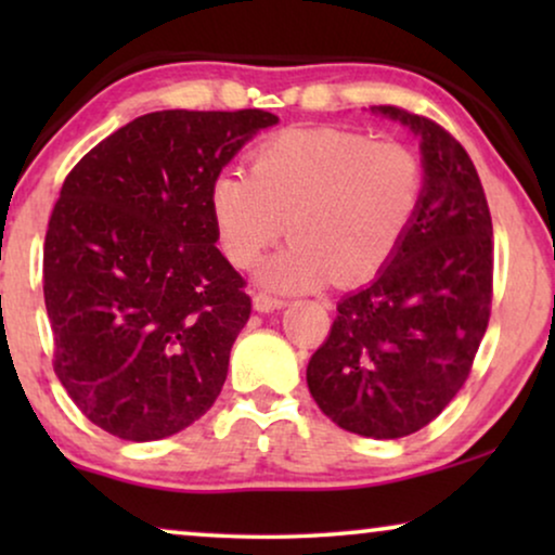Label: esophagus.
Masks as SVG:
<instances>
[{"label": "esophagus", "mask_w": 555, "mask_h": 555, "mask_svg": "<svg viewBox=\"0 0 555 555\" xmlns=\"http://www.w3.org/2000/svg\"><path fill=\"white\" fill-rule=\"evenodd\" d=\"M253 306H255V310H260V313H270V310L285 308L287 300L278 298V295H270V293H255Z\"/></svg>", "instance_id": "obj_1"}]
</instances>
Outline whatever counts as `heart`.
Segmentation results:
<instances>
[{"instance_id": "obj_1", "label": "heart", "mask_w": 555, "mask_h": 555, "mask_svg": "<svg viewBox=\"0 0 555 555\" xmlns=\"http://www.w3.org/2000/svg\"><path fill=\"white\" fill-rule=\"evenodd\" d=\"M427 173L414 149L371 141L340 126L287 128L249 156V173L219 171L209 184L217 242L234 268H253L283 237L295 240L264 264L275 291H310L382 272L420 215Z\"/></svg>"}]
</instances>
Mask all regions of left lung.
Listing matches in <instances>:
<instances>
[{
    "label": "left lung",
    "mask_w": 555,
    "mask_h": 555,
    "mask_svg": "<svg viewBox=\"0 0 555 555\" xmlns=\"http://www.w3.org/2000/svg\"><path fill=\"white\" fill-rule=\"evenodd\" d=\"M371 111L420 135L427 192L391 262L338 302L308 389L340 429L399 439L437 420L473 371L492 306V219L450 131L397 105Z\"/></svg>",
    "instance_id": "obj_1"
}]
</instances>
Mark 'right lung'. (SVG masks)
<instances>
[{"label":"right lung","mask_w":555,"mask_h":555,"mask_svg":"<svg viewBox=\"0 0 555 555\" xmlns=\"http://www.w3.org/2000/svg\"><path fill=\"white\" fill-rule=\"evenodd\" d=\"M268 111H156L90 149L44 234L52 366L95 427L154 442L207 414L249 321L217 249L209 184Z\"/></svg>","instance_id":"1"}]
</instances>
